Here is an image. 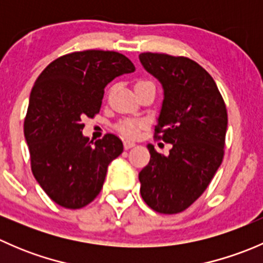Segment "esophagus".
<instances>
[{
	"label": "esophagus",
	"mask_w": 263,
	"mask_h": 263,
	"mask_svg": "<svg viewBox=\"0 0 263 263\" xmlns=\"http://www.w3.org/2000/svg\"><path fill=\"white\" fill-rule=\"evenodd\" d=\"M135 142H132V141H128V140H126V141L123 142V147L126 148V150H128V148H131V147H134L135 146Z\"/></svg>",
	"instance_id": "obj_1"
}]
</instances>
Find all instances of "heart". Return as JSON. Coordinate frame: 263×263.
<instances>
[{"label":"heart","mask_w":263,"mask_h":263,"mask_svg":"<svg viewBox=\"0 0 263 263\" xmlns=\"http://www.w3.org/2000/svg\"><path fill=\"white\" fill-rule=\"evenodd\" d=\"M140 82H145V81H140ZM144 122L141 121H123L117 126L118 131L121 132L123 136L126 137H137L140 134V129L144 127Z\"/></svg>","instance_id":"b5f03b06"}]
</instances>
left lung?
<instances>
[{
  "mask_svg": "<svg viewBox=\"0 0 263 263\" xmlns=\"http://www.w3.org/2000/svg\"><path fill=\"white\" fill-rule=\"evenodd\" d=\"M140 62L163 86L155 135L172 144L168 155L147 145L139 174L141 197L160 214L190 208L210 184L224 156L228 113L210 73L187 57L141 53Z\"/></svg>",
  "mask_w": 263,
  "mask_h": 263,
  "instance_id": "obj_1",
  "label": "left lung"
}]
</instances>
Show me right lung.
I'll use <instances>...</instances> for the list:
<instances>
[{"label": "right lung", "instance_id": "obj_1", "mask_svg": "<svg viewBox=\"0 0 263 263\" xmlns=\"http://www.w3.org/2000/svg\"><path fill=\"white\" fill-rule=\"evenodd\" d=\"M135 71L126 55L84 50L49 63L34 84L24 122L31 172L57 205L81 209L104 183L107 169L123 151L116 135L92 142L82 135L85 117L99 113L104 87Z\"/></svg>", "mask_w": 263, "mask_h": 263}]
</instances>
